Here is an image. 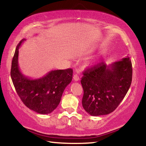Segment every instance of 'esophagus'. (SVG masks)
<instances>
[{
  "label": "esophagus",
  "instance_id": "obj_1",
  "mask_svg": "<svg viewBox=\"0 0 146 146\" xmlns=\"http://www.w3.org/2000/svg\"><path fill=\"white\" fill-rule=\"evenodd\" d=\"M73 79H74V80L76 81H76H78L79 80V79H80V78H79V76H78V74H75V75H74Z\"/></svg>",
  "mask_w": 146,
  "mask_h": 146
}]
</instances>
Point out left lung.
Masks as SVG:
<instances>
[{
	"label": "left lung",
	"instance_id": "obj_1",
	"mask_svg": "<svg viewBox=\"0 0 146 146\" xmlns=\"http://www.w3.org/2000/svg\"><path fill=\"white\" fill-rule=\"evenodd\" d=\"M132 64L129 56L107 66L100 62L84 71L81 79L82 104L92 116L110 114L126 95L132 81Z\"/></svg>",
	"mask_w": 146,
	"mask_h": 146
}]
</instances>
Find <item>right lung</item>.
Listing matches in <instances>:
<instances>
[{"label":"right lung","mask_w":146,"mask_h":146,"mask_svg":"<svg viewBox=\"0 0 146 146\" xmlns=\"http://www.w3.org/2000/svg\"><path fill=\"white\" fill-rule=\"evenodd\" d=\"M23 39L17 45L11 63V77L17 94L29 109L40 114H49L60 102L64 90L73 77L72 69L49 71L40 78L31 79L19 70V49Z\"/></svg>","instance_id":"right-lung-1"}]
</instances>
